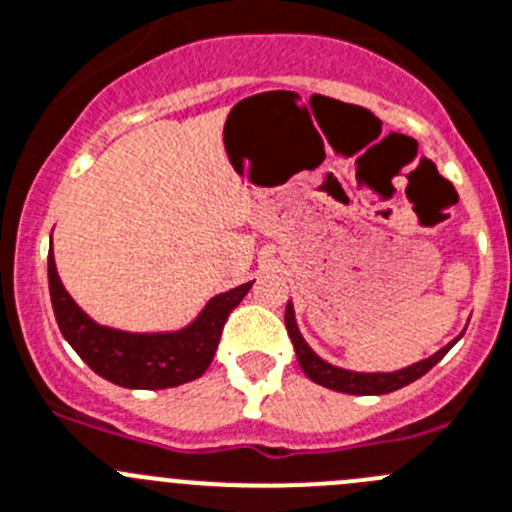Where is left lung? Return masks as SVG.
<instances>
[{
    "label": "left lung",
    "mask_w": 512,
    "mask_h": 512,
    "mask_svg": "<svg viewBox=\"0 0 512 512\" xmlns=\"http://www.w3.org/2000/svg\"><path fill=\"white\" fill-rule=\"evenodd\" d=\"M285 327H287V335H290L292 345H295L297 362H300L302 372H305L312 382L322 385V388H330V390H337V393H347V395H385V393H393V390L405 388V385L415 382L418 377H423L430 367L438 365V362L448 355L450 347L460 340V337H455L453 342H448L443 350H438L435 355H430L428 360H420V362H415V365L403 367V370L352 372V370H342V367L330 365V362H325L320 355H315V352H312V347L307 345L305 337H302L300 330H297L292 302H287V307H285Z\"/></svg>",
    "instance_id": "obj_1"
}]
</instances>
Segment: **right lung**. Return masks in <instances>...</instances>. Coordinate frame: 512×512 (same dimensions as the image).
<instances>
[{
  "label": "right lung",
  "instance_id": "1",
  "mask_svg": "<svg viewBox=\"0 0 512 512\" xmlns=\"http://www.w3.org/2000/svg\"><path fill=\"white\" fill-rule=\"evenodd\" d=\"M49 297L64 340L104 380L130 390H165L197 380L210 367L227 315L250 292L252 282L215 295L187 327L175 332H127L94 322L64 290L47 257Z\"/></svg>",
  "mask_w": 512,
  "mask_h": 512
}]
</instances>
